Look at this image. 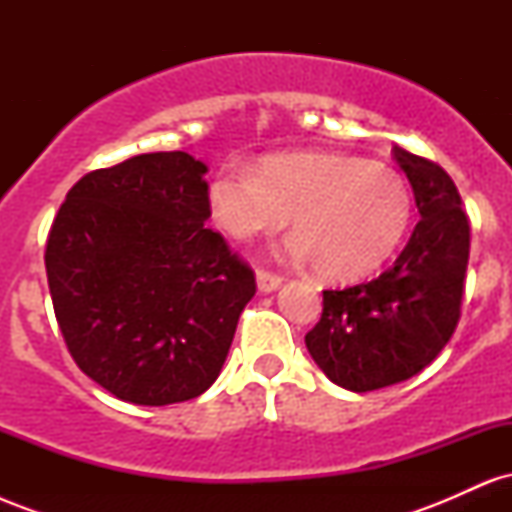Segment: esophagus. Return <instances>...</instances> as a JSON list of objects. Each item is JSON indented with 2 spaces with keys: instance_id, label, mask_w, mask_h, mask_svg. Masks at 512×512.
<instances>
[{
  "instance_id": "esophagus-1",
  "label": "esophagus",
  "mask_w": 512,
  "mask_h": 512,
  "mask_svg": "<svg viewBox=\"0 0 512 512\" xmlns=\"http://www.w3.org/2000/svg\"><path fill=\"white\" fill-rule=\"evenodd\" d=\"M281 276H276L272 272H264V269H257V289L260 293H272L281 286Z\"/></svg>"
}]
</instances>
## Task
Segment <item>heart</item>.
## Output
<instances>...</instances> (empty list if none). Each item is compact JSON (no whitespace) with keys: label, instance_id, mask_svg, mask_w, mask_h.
Segmentation results:
<instances>
[{"label":"heart","instance_id":"obj_1","mask_svg":"<svg viewBox=\"0 0 512 512\" xmlns=\"http://www.w3.org/2000/svg\"><path fill=\"white\" fill-rule=\"evenodd\" d=\"M207 204L228 236L276 233L291 216V255L322 279L351 284L378 272L409 231L414 199L397 170L346 154H272L250 170H219Z\"/></svg>","mask_w":512,"mask_h":512}]
</instances>
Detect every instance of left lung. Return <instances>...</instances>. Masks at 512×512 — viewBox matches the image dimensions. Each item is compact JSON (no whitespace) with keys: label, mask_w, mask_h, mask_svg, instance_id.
Listing matches in <instances>:
<instances>
[{"label":"left lung","mask_w":512,"mask_h":512,"mask_svg":"<svg viewBox=\"0 0 512 512\" xmlns=\"http://www.w3.org/2000/svg\"><path fill=\"white\" fill-rule=\"evenodd\" d=\"M414 190L416 223L390 269L366 284L322 291V317L305 334L317 368L334 385L370 392L421 373L460 320L469 262V219L438 163L395 146Z\"/></svg>","instance_id":"left-lung-1"}]
</instances>
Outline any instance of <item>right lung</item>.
<instances>
[{
    "instance_id": "add662e5",
    "label": "right lung",
    "mask_w": 512,
    "mask_h": 512,
    "mask_svg": "<svg viewBox=\"0 0 512 512\" xmlns=\"http://www.w3.org/2000/svg\"><path fill=\"white\" fill-rule=\"evenodd\" d=\"M207 166L185 151L86 173L52 221L45 269L64 342L122 402L207 392L255 296V272L204 226Z\"/></svg>"
}]
</instances>
